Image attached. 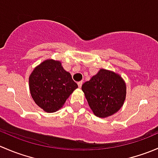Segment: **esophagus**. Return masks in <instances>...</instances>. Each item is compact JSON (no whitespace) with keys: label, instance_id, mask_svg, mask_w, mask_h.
Masks as SVG:
<instances>
[{"label":"esophagus","instance_id":"1","mask_svg":"<svg viewBox=\"0 0 158 158\" xmlns=\"http://www.w3.org/2000/svg\"><path fill=\"white\" fill-rule=\"evenodd\" d=\"M78 86H79V88H81L82 87V81H80V82H78Z\"/></svg>","mask_w":158,"mask_h":158}]
</instances>
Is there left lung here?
I'll return each instance as SVG.
<instances>
[{
    "mask_svg": "<svg viewBox=\"0 0 158 158\" xmlns=\"http://www.w3.org/2000/svg\"><path fill=\"white\" fill-rule=\"evenodd\" d=\"M88 104L95 115L107 118L118 111L126 98V84L122 76L101 69L82 85Z\"/></svg>",
    "mask_w": 158,
    "mask_h": 158,
    "instance_id": "left-lung-1",
    "label": "left lung"
}]
</instances>
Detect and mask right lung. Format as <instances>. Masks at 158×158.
Wrapping results in <instances>:
<instances>
[{"mask_svg": "<svg viewBox=\"0 0 158 158\" xmlns=\"http://www.w3.org/2000/svg\"><path fill=\"white\" fill-rule=\"evenodd\" d=\"M29 88L35 103L46 112L52 113L63 107L78 85L61 62L47 59L30 75Z\"/></svg>", "mask_w": 158, "mask_h": 158, "instance_id": "add662e5", "label": "right lung"}]
</instances>
